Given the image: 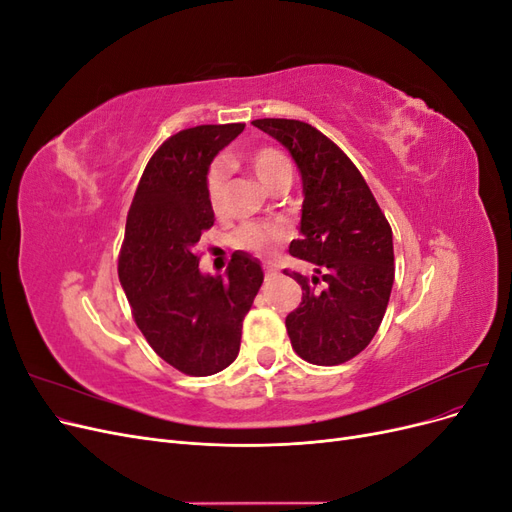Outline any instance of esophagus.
I'll use <instances>...</instances> for the list:
<instances>
[{"label": "esophagus", "instance_id": "1", "mask_svg": "<svg viewBox=\"0 0 512 512\" xmlns=\"http://www.w3.org/2000/svg\"><path fill=\"white\" fill-rule=\"evenodd\" d=\"M267 269V275H277V273H280V269H277V267H265Z\"/></svg>", "mask_w": 512, "mask_h": 512}]
</instances>
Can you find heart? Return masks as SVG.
Segmentation results:
<instances>
[{
	"label": "heart",
	"instance_id": "obj_1",
	"mask_svg": "<svg viewBox=\"0 0 512 512\" xmlns=\"http://www.w3.org/2000/svg\"><path fill=\"white\" fill-rule=\"evenodd\" d=\"M250 164L254 168L256 177L267 185V188H273L275 183L292 179V164L284 156L280 149H275L271 145H262L250 151ZM226 188H228V166L224 160H215L211 162L207 177H205V194H207V203L213 215H222L226 213ZM286 228L284 226H265V224H243L235 230L232 235V245L237 250H247V252H260L267 254L271 252V247L277 245L280 241L286 239Z\"/></svg>",
	"mask_w": 512,
	"mask_h": 512
}]
</instances>
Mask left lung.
Segmentation results:
<instances>
[{
  "instance_id": "1",
  "label": "left lung",
  "mask_w": 512,
  "mask_h": 512,
  "mask_svg": "<svg viewBox=\"0 0 512 512\" xmlns=\"http://www.w3.org/2000/svg\"><path fill=\"white\" fill-rule=\"evenodd\" d=\"M297 162L303 179L301 239L290 254L316 265L286 316L292 350L314 365H342L374 339L395 280L393 230L359 168L329 136L297 119H256Z\"/></svg>"
}]
</instances>
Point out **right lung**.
<instances>
[{"label": "right lung", "mask_w": 512, "mask_h": 512, "mask_svg": "<svg viewBox=\"0 0 512 512\" xmlns=\"http://www.w3.org/2000/svg\"><path fill=\"white\" fill-rule=\"evenodd\" d=\"M245 123L181 130L145 166L126 220L119 282L132 318L160 359L185 376L218 374L237 359L243 318L262 284L258 260L235 252L224 275L198 271L213 226L205 194L211 160Z\"/></svg>", "instance_id": "add662e5"}]
</instances>
